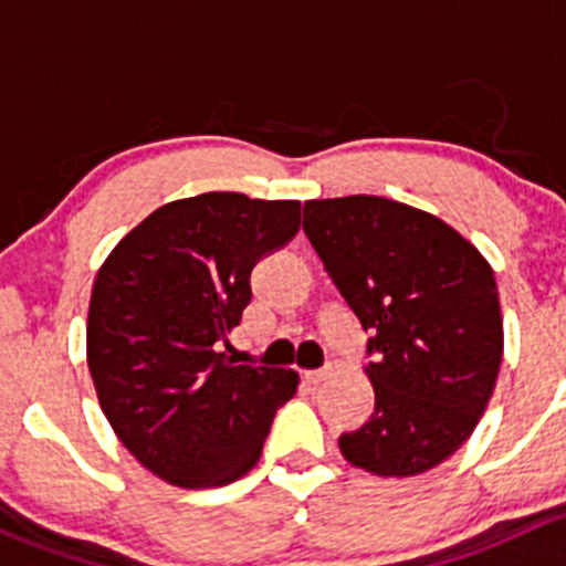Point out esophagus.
Here are the masks:
<instances>
[{
	"mask_svg": "<svg viewBox=\"0 0 566 566\" xmlns=\"http://www.w3.org/2000/svg\"><path fill=\"white\" fill-rule=\"evenodd\" d=\"M326 376H329V370H307L305 381L307 384H318V381H324Z\"/></svg>",
	"mask_w": 566,
	"mask_h": 566,
	"instance_id": "obj_1",
	"label": "esophagus"
}]
</instances>
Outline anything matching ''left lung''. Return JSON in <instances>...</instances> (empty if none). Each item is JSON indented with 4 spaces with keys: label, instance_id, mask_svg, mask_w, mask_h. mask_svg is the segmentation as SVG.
Returning a JSON list of instances; mask_svg holds the SVG:
<instances>
[{
    "label": "left lung",
    "instance_id": "left-lung-1",
    "mask_svg": "<svg viewBox=\"0 0 566 566\" xmlns=\"http://www.w3.org/2000/svg\"><path fill=\"white\" fill-rule=\"evenodd\" d=\"M307 240L370 332L376 409L340 452L376 476L455 455L496 387L504 326L485 255L436 214L381 196L305 201Z\"/></svg>",
    "mask_w": 566,
    "mask_h": 566
}]
</instances>
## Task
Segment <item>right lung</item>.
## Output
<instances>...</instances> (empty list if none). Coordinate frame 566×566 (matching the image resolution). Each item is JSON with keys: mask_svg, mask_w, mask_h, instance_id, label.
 Masks as SVG:
<instances>
[{"mask_svg": "<svg viewBox=\"0 0 566 566\" xmlns=\"http://www.w3.org/2000/svg\"><path fill=\"white\" fill-rule=\"evenodd\" d=\"M300 231V201L201 193L163 203L92 285L86 363L116 439L160 480L218 488L261 458L300 373L218 352L250 305V272Z\"/></svg>", "mask_w": 566, "mask_h": 566, "instance_id": "1", "label": "right lung"}]
</instances>
